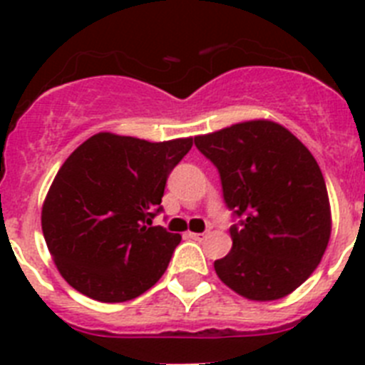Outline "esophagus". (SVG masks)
<instances>
[{"instance_id": "esophagus-1", "label": "esophagus", "mask_w": 365, "mask_h": 365, "mask_svg": "<svg viewBox=\"0 0 365 365\" xmlns=\"http://www.w3.org/2000/svg\"><path fill=\"white\" fill-rule=\"evenodd\" d=\"M190 237H192V240H195V241H202V240H206V237H208V232H195V234H193V232H190Z\"/></svg>"}]
</instances>
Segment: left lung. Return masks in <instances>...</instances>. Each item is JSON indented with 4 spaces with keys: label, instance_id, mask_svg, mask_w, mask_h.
Here are the masks:
<instances>
[{
    "label": "left lung",
    "instance_id": "1",
    "mask_svg": "<svg viewBox=\"0 0 365 365\" xmlns=\"http://www.w3.org/2000/svg\"><path fill=\"white\" fill-rule=\"evenodd\" d=\"M234 215L232 250L214 261L232 291L256 302L291 294L314 272L331 235L322 170L283 125L250 120L195 137Z\"/></svg>",
    "mask_w": 365,
    "mask_h": 365
}]
</instances>
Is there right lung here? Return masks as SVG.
Listing matches in <instances>:
<instances>
[{
    "mask_svg": "<svg viewBox=\"0 0 365 365\" xmlns=\"http://www.w3.org/2000/svg\"><path fill=\"white\" fill-rule=\"evenodd\" d=\"M192 144L98 133L69 155L45 197L41 230L73 289L118 303L159 282L180 235L151 221L163 212L168 175Z\"/></svg>",
    "mask_w": 365,
    "mask_h": 365,
    "instance_id": "1",
    "label": "right lung"
}]
</instances>
